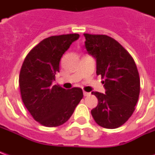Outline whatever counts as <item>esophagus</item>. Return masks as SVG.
Segmentation results:
<instances>
[{
    "label": "esophagus",
    "instance_id": "34e87169",
    "mask_svg": "<svg viewBox=\"0 0 155 155\" xmlns=\"http://www.w3.org/2000/svg\"><path fill=\"white\" fill-rule=\"evenodd\" d=\"M90 93H88V92H85V91H84V96H89L90 95Z\"/></svg>",
    "mask_w": 155,
    "mask_h": 155
}]
</instances>
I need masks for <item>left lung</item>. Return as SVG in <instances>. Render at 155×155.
<instances>
[{
    "label": "left lung",
    "mask_w": 155,
    "mask_h": 155,
    "mask_svg": "<svg viewBox=\"0 0 155 155\" xmlns=\"http://www.w3.org/2000/svg\"><path fill=\"white\" fill-rule=\"evenodd\" d=\"M88 53L96 60L105 93L92 92L98 99L91 110L94 121L106 129L123 125L133 114L140 91V79L133 57L114 39L105 35L84 34Z\"/></svg>",
    "instance_id": "left-lung-1"
}]
</instances>
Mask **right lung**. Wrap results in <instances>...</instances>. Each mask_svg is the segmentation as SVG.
I'll return each instance as SVG.
<instances>
[{
	"mask_svg": "<svg viewBox=\"0 0 155 155\" xmlns=\"http://www.w3.org/2000/svg\"><path fill=\"white\" fill-rule=\"evenodd\" d=\"M79 36L67 34L44 39L32 48L22 64L19 75L22 101L34 120L44 126L65 123L83 98L81 88L65 90L52 85L62 55Z\"/></svg>",
	"mask_w": 155,
	"mask_h": 155,
	"instance_id": "add662e5",
	"label": "right lung"
}]
</instances>
